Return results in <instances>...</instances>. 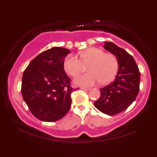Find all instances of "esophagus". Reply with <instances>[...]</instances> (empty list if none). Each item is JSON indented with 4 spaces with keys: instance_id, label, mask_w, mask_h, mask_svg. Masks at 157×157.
<instances>
[{
    "instance_id": "obj_1",
    "label": "esophagus",
    "mask_w": 157,
    "mask_h": 157,
    "mask_svg": "<svg viewBox=\"0 0 157 157\" xmlns=\"http://www.w3.org/2000/svg\"><path fill=\"white\" fill-rule=\"evenodd\" d=\"M80 89L82 90H84V91H89V90H90V89H89V88H84V87H81Z\"/></svg>"
}]
</instances>
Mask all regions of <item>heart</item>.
Wrapping results in <instances>:
<instances>
[{"label":"heart","instance_id":"b5f03b06","mask_svg":"<svg viewBox=\"0 0 157 157\" xmlns=\"http://www.w3.org/2000/svg\"><path fill=\"white\" fill-rule=\"evenodd\" d=\"M79 59L73 55H68L63 63V69L71 77L78 75L84 65H89V73L77 77L74 83L82 86H91L100 82L109 83L115 78L118 70V62L111 53H105L98 48H89L79 53Z\"/></svg>","mask_w":157,"mask_h":157}]
</instances>
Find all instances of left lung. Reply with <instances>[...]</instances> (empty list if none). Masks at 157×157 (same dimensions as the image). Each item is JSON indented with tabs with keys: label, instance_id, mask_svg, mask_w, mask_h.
I'll use <instances>...</instances> for the list:
<instances>
[{
	"label": "left lung",
	"instance_id": "8db88e82",
	"mask_svg": "<svg viewBox=\"0 0 157 157\" xmlns=\"http://www.w3.org/2000/svg\"><path fill=\"white\" fill-rule=\"evenodd\" d=\"M104 48L116 57L119 68L114 81L100 89L101 95L94 105L101 112L113 116L127 109L136 98L140 73L134 59L125 50L112 42H106Z\"/></svg>",
	"mask_w": 157,
	"mask_h": 157
}]
</instances>
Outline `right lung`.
Instances as JSON below:
<instances>
[{
  "label": "right lung",
  "instance_id": "1",
  "mask_svg": "<svg viewBox=\"0 0 157 157\" xmlns=\"http://www.w3.org/2000/svg\"><path fill=\"white\" fill-rule=\"evenodd\" d=\"M70 53L63 48H52L34 58L23 72L21 94L39 120L55 122L70 109L71 93L79 89L71 86V79L63 69V61Z\"/></svg>",
  "mask_w": 157,
  "mask_h": 157
}]
</instances>
